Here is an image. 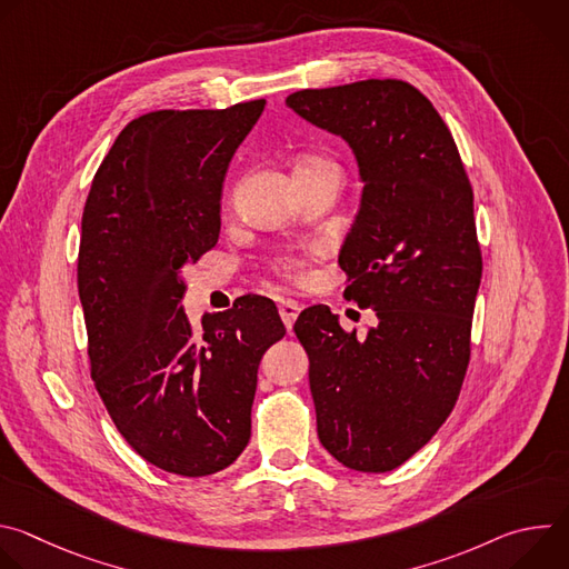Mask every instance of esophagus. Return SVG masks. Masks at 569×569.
<instances>
[{
    "instance_id": "1",
    "label": "esophagus",
    "mask_w": 569,
    "mask_h": 569,
    "mask_svg": "<svg viewBox=\"0 0 569 569\" xmlns=\"http://www.w3.org/2000/svg\"><path fill=\"white\" fill-rule=\"evenodd\" d=\"M299 310H301V306L297 301H292V299H281L279 301V315H281L283 323H286V329H292V323H295Z\"/></svg>"
}]
</instances>
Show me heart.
Here are the masks:
<instances>
[{
	"instance_id": "b5f03b06",
	"label": "heart",
	"mask_w": 569,
	"mask_h": 569,
	"mask_svg": "<svg viewBox=\"0 0 569 569\" xmlns=\"http://www.w3.org/2000/svg\"><path fill=\"white\" fill-rule=\"evenodd\" d=\"M317 167H333V164H331V161H327V159L308 157V159H301V161H299L295 171L317 169ZM274 268H277V272H279L281 277H286V279H290V281H301V279L306 277V268H303V263H301V261H297V259H290V257L279 259V261L274 263Z\"/></svg>"
}]
</instances>
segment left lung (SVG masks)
<instances>
[{"label":"left lung","instance_id":"left-lung-1","mask_svg":"<svg viewBox=\"0 0 569 569\" xmlns=\"http://www.w3.org/2000/svg\"><path fill=\"white\" fill-rule=\"evenodd\" d=\"M286 106L358 161L360 209L338 263L347 299L378 319L358 338L329 306L297 317L317 437L342 466L387 472L437 435L466 376L481 281L472 189L448 126L410 83L369 78Z\"/></svg>","mask_w":569,"mask_h":569}]
</instances>
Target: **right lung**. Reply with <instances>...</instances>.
Here are the masks:
<instances>
[{"instance_id": "obj_1", "label": "right lung", "mask_w": 569, "mask_h": 569, "mask_svg": "<svg viewBox=\"0 0 569 569\" xmlns=\"http://www.w3.org/2000/svg\"><path fill=\"white\" fill-rule=\"evenodd\" d=\"M266 101L157 110L130 121L92 180L78 252L92 380L132 450L204 477L252 435L263 353L286 336L272 299L248 295L193 331L182 270L220 233L229 161Z\"/></svg>"}]
</instances>
